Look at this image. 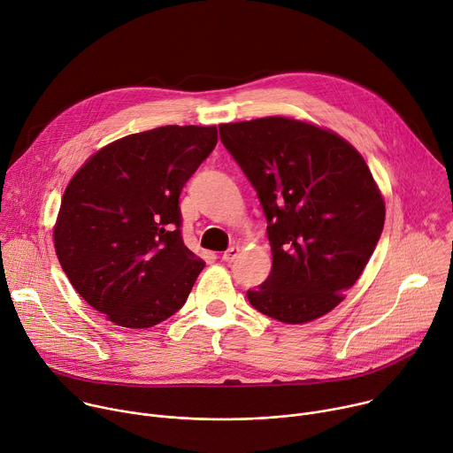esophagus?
<instances>
[{"label":"esophagus","mask_w":453,"mask_h":453,"mask_svg":"<svg viewBox=\"0 0 453 453\" xmlns=\"http://www.w3.org/2000/svg\"><path fill=\"white\" fill-rule=\"evenodd\" d=\"M238 252H240V247H236V245H233V247H229L224 254H222V260L224 262H234V257L238 256Z\"/></svg>","instance_id":"esophagus-1"}]
</instances>
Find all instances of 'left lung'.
<instances>
[{
    "label": "left lung",
    "instance_id": "left-lung-1",
    "mask_svg": "<svg viewBox=\"0 0 453 453\" xmlns=\"http://www.w3.org/2000/svg\"><path fill=\"white\" fill-rule=\"evenodd\" d=\"M260 199L273 271L249 303L288 325L334 310L380 240L385 204L364 157L341 136L283 116L219 125Z\"/></svg>",
    "mask_w": 453,
    "mask_h": 453
}]
</instances>
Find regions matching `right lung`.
Masks as SVG:
<instances>
[{
	"label": "right lung",
	"instance_id": "add662e5",
	"mask_svg": "<svg viewBox=\"0 0 453 453\" xmlns=\"http://www.w3.org/2000/svg\"><path fill=\"white\" fill-rule=\"evenodd\" d=\"M217 140L215 125L125 136L98 150L64 191L53 229L60 267L116 325H159L204 269L182 242L179 196Z\"/></svg>",
	"mask_w": 453,
	"mask_h": 453
}]
</instances>
